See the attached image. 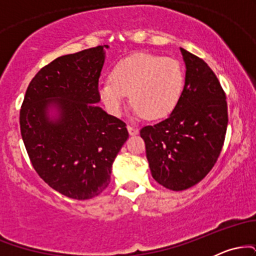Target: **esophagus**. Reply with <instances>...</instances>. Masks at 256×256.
Segmentation results:
<instances>
[{
	"label": "esophagus",
	"mask_w": 256,
	"mask_h": 256,
	"mask_svg": "<svg viewBox=\"0 0 256 256\" xmlns=\"http://www.w3.org/2000/svg\"><path fill=\"white\" fill-rule=\"evenodd\" d=\"M128 134H130V136H136V134L140 132V128H137V126H128Z\"/></svg>",
	"instance_id": "esophagus-1"
}]
</instances>
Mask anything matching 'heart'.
Here are the masks:
<instances>
[{
	"label": "heart",
	"instance_id": "1",
	"mask_svg": "<svg viewBox=\"0 0 256 256\" xmlns=\"http://www.w3.org/2000/svg\"><path fill=\"white\" fill-rule=\"evenodd\" d=\"M184 79L183 67L176 58L138 52L113 67L110 83L100 85L98 95L113 116L122 114L126 95H130L136 116L161 119L178 104Z\"/></svg>",
	"mask_w": 256,
	"mask_h": 256
}]
</instances>
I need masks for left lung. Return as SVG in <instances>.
<instances>
[{
  "label": "left lung",
  "instance_id": "1",
  "mask_svg": "<svg viewBox=\"0 0 256 256\" xmlns=\"http://www.w3.org/2000/svg\"><path fill=\"white\" fill-rule=\"evenodd\" d=\"M185 83L178 104L158 124L140 132L152 178L182 192L200 183L213 168L224 144L228 104L218 78L202 58L180 48Z\"/></svg>",
  "mask_w": 256,
  "mask_h": 256
}]
</instances>
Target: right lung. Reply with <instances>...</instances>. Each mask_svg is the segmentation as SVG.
Instances as JSON below:
<instances>
[{"label": "right lung", "instance_id": "obj_1", "mask_svg": "<svg viewBox=\"0 0 256 256\" xmlns=\"http://www.w3.org/2000/svg\"><path fill=\"white\" fill-rule=\"evenodd\" d=\"M108 48L55 58L32 79L20 110V131L32 166L70 198L89 200L104 192L128 138L125 122L98 106Z\"/></svg>", "mask_w": 256, "mask_h": 256}]
</instances>
